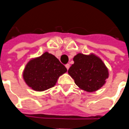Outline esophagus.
I'll list each match as a JSON object with an SVG mask.
<instances>
[{
    "label": "esophagus",
    "instance_id": "esophagus-1",
    "mask_svg": "<svg viewBox=\"0 0 129 129\" xmlns=\"http://www.w3.org/2000/svg\"><path fill=\"white\" fill-rule=\"evenodd\" d=\"M65 67H66V68L67 69V70H69V68H70V65L69 64H67L65 65Z\"/></svg>",
    "mask_w": 129,
    "mask_h": 129
}]
</instances>
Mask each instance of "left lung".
Segmentation results:
<instances>
[{"instance_id": "8db88e82", "label": "left lung", "mask_w": 129, "mask_h": 129, "mask_svg": "<svg viewBox=\"0 0 129 129\" xmlns=\"http://www.w3.org/2000/svg\"><path fill=\"white\" fill-rule=\"evenodd\" d=\"M74 64L68 70L80 89L92 92L103 86L108 78V69L95 54L78 53L73 58Z\"/></svg>"}]
</instances>
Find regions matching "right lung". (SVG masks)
<instances>
[{
	"label": "right lung",
	"mask_w": 129,
	"mask_h": 129,
	"mask_svg": "<svg viewBox=\"0 0 129 129\" xmlns=\"http://www.w3.org/2000/svg\"><path fill=\"white\" fill-rule=\"evenodd\" d=\"M67 71V68L57 57L46 52L28 62L22 76L30 88L42 92L54 86L58 78Z\"/></svg>",
	"instance_id": "add662e5"
}]
</instances>
